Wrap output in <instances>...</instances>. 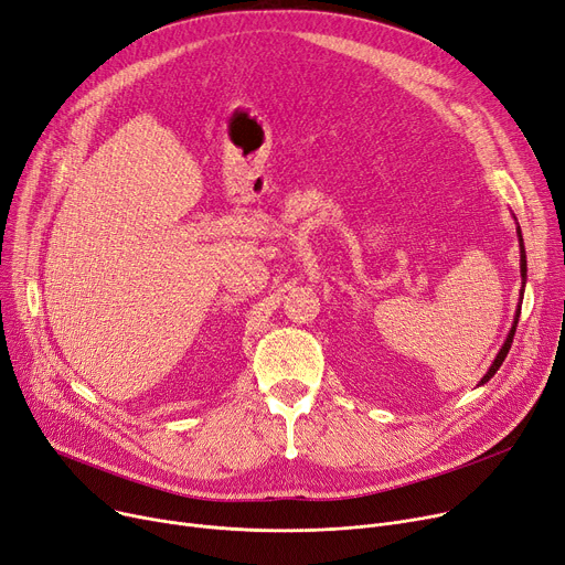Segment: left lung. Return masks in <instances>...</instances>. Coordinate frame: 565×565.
<instances>
[{
	"mask_svg": "<svg viewBox=\"0 0 565 565\" xmlns=\"http://www.w3.org/2000/svg\"><path fill=\"white\" fill-rule=\"evenodd\" d=\"M518 237H520V273H522V281L526 284V252H524V243H522V231H520V226H518ZM522 290H524V286H522ZM520 305H522V298H520ZM518 318H520V307H518V311H515V320H513V328H511V332H509V337H507V341H503V345H501V350H499V354L494 358V362H492V366L488 369V373L481 377V382L479 384H486L497 371H499V366L503 364V360H507V354H509V350H511V343H513V337H515V328H518Z\"/></svg>",
	"mask_w": 565,
	"mask_h": 565,
	"instance_id": "left-lung-1",
	"label": "left lung"
}]
</instances>
